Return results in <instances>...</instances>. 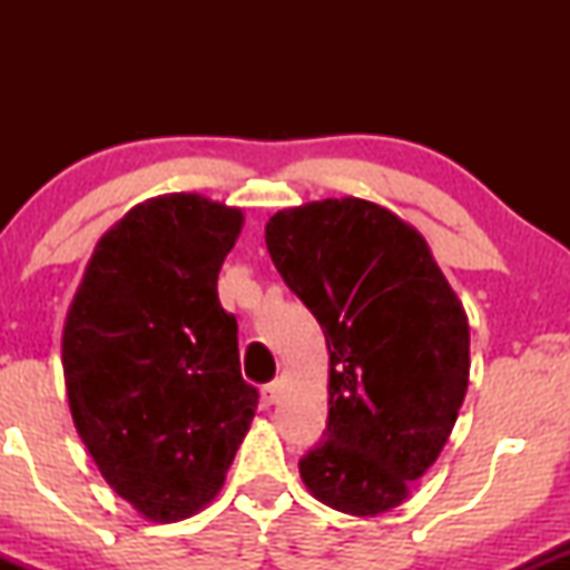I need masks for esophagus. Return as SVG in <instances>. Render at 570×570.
Segmentation results:
<instances>
[{
	"mask_svg": "<svg viewBox=\"0 0 570 570\" xmlns=\"http://www.w3.org/2000/svg\"><path fill=\"white\" fill-rule=\"evenodd\" d=\"M281 389H284V383H281V381L267 383L265 389H263V402L265 404H276L278 396H281Z\"/></svg>",
	"mask_w": 570,
	"mask_h": 570,
	"instance_id": "obj_1",
	"label": "esophagus"
}]
</instances>
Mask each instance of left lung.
I'll return each instance as SVG.
<instances>
[{
	"mask_svg": "<svg viewBox=\"0 0 570 570\" xmlns=\"http://www.w3.org/2000/svg\"><path fill=\"white\" fill-rule=\"evenodd\" d=\"M265 244L330 348V417L299 476L337 512H389L455 426L469 385L466 311L423 235L377 203L286 208L267 222Z\"/></svg>",
	"mask_w": 570,
	"mask_h": 570,
	"instance_id": "1",
	"label": "left lung"
}]
</instances>
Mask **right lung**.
Returning a JSON list of instances; mask_svg holds the SVG:
<instances>
[{"mask_svg":"<svg viewBox=\"0 0 570 570\" xmlns=\"http://www.w3.org/2000/svg\"><path fill=\"white\" fill-rule=\"evenodd\" d=\"M244 214L160 195L98 240L63 326L71 417L98 472L153 522L219 493L257 410L217 278Z\"/></svg>","mask_w":570,"mask_h":570,"instance_id":"1","label":"right lung"}]
</instances>
